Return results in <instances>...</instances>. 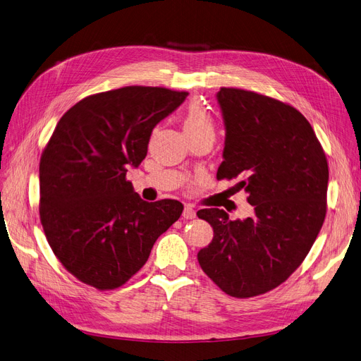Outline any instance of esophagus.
<instances>
[{"label":"esophagus","mask_w":361,"mask_h":361,"mask_svg":"<svg viewBox=\"0 0 361 361\" xmlns=\"http://www.w3.org/2000/svg\"><path fill=\"white\" fill-rule=\"evenodd\" d=\"M182 216H183L185 219H194V217H195V210H194L192 205H185Z\"/></svg>","instance_id":"obj_1"}]
</instances>
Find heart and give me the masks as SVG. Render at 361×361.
I'll return each mask as SVG.
<instances>
[{
  "label": "heart",
  "mask_w": 361,
  "mask_h": 361,
  "mask_svg": "<svg viewBox=\"0 0 361 361\" xmlns=\"http://www.w3.org/2000/svg\"><path fill=\"white\" fill-rule=\"evenodd\" d=\"M182 125H183V130H185L188 138L214 130V123H213L212 116L207 113V110H205L201 106V102H198V101H192L191 104L186 107Z\"/></svg>",
  "instance_id": "1"
}]
</instances>
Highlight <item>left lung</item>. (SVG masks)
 Masks as SVG:
<instances>
[{"label":"left lung","instance_id":"1","mask_svg":"<svg viewBox=\"0 0 361 361\" xmlns=\"http://www.w3.org/2000/svg\"><path fill=\"white\" fill-rule=\"evenodd\" d=\"M217 101L226 125L217 180L238 179L254 214L200 210L214 236L197 259L223 293L251 298L283 283L312 250L328 210L329 167L295 107L239 88H221Z\"/></svg>","mask_w":361,"mask_h":361}]
</instances>
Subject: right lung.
I'll return each mask as SVG.
<instances>
[{"label": "right lung", "instance_id": "right-lung-1", "mask_svg": "<svg viewBox=\"0 0 361 361\" xmlns=\"http://www.w3.org/2000/svg\"><path fill=\"white\" fill-rule=\"evenodd\" d=\"M186 95L141 85L94 94L51 135L39 161V219L59 262L82 283L125 285L180 217L182 202L141 200L126 171L141 164L154 126Z\"/></svg>", "mask_w": 361, "mask_h": 361}]
</instances>
